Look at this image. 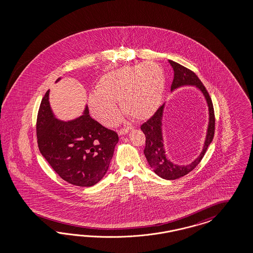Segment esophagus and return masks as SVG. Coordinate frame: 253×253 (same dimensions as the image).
I'll list each match as a JSON object with an SVG mask.
<instances>
[{
	"instance_id": "34e87169",
	"label": "esophagus",
	"mask_w": 253,
	"mask_h": 253,
	"mask_svg": "<svg viewBox=\"0 0 253 253\" xmlns=\"http://www.w3.org/2000/svg\"><path fill=\"white\" fill-rule=\"evenodd\" d=\"M130 130H131V128H130V127H127L126 129H123V130H120V131H119V135H124V134L128 133Z\"/></svg>"
}]
</instances>
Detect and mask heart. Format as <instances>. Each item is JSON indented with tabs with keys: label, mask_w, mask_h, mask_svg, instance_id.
Masks as SVG:
<instances>
[{
	"label": "heart",
	"mask_w": 253,
	"mask_h": 253,
	"mask_svg": "<svg viewBox=\"0 0 253 253\" xmlns=\"http://www.w3.org/2000/svg\"><path fill=\"white\" fill-rule=\"evenodd\" d=\"M165 89L163 69L153 62L128 66L106 73L97 84V91L88 97L92 117L106 127L120 122L123 111L138 121L150 118L161 105Z\"/></svg>",
	"instance_id": "heart-1"
}]
</instances>
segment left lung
<instances>
[{
	"label": "left lung",
	"instance_id": "1",
	"mask_svg": "<svg viewBox=\"0 0 253 253\" xmlns=\"http://www.w3.org/2000/svg\"><path fill=\"white\" fill-rule=\"evenodd\" d=\"M174 72L173 81L170 86V91H174L183 86H196L202 92L207 102L209 108V123H208L206 138L201 152L198 158L186 165H179L169 159L164 146L162 134V118L165 104H163L147 122L141 126V130L146 135V147L144 153L149 166L153 169L154 172L166 180H175L186 175L198 166L207 151L208 146L212 142L214 136L215 118L213 105L205 86L201 83L199 77L192 70L186 69L176 62L169 60Z\"/></svg>",
	"mask_w": 253,
	"mask_h": 253
}]
</instances>
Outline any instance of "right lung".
<instances>
[{
    "label": "right lung",
    "mask_w": 253,
    "mask_h": 253,
    "mask_svg": "<svg viewBox=\"0 0 253 253\" xmlns=\"http://www.w3.org/2000/svg\"><path fill=\"white\" fill-rule=\"evenodd\" d=\"M58 78L55 83L60 81ZM49 90L37 117L40 152L63 180L77 186H92L105 176L119 136L89 115L64 122L55 118L49 103Z\"/></svg>",
    "instance_id": "1"
}]
</instances>
